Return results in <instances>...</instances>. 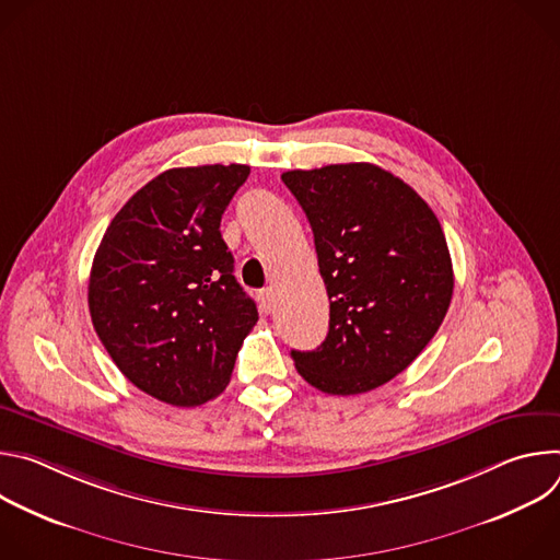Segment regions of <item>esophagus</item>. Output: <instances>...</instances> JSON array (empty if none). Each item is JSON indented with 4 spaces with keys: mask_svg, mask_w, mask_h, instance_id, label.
Segmentation results:
<instances>
[{
    "mask_svg": "<svg viewBox=\"0 0 560 560\" xmlns=\"http://www.w3.org/2000/svg\"><path fill=\"white\" fill-rule=\"evenodd\" d=\"M259 303H261V310H264V312H272L275 305H277L275 290H272V288H266V290L259 294Z\"/></svg>",
    "mask_w": 560,
    "mask_h": 560,
    "instance_id": "esophagus-1",
    "label": "esophagus"
}]
</instances>
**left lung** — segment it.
Here are the masks:
<instances>
[{
	"label": "left lung",
	"mask_w": 560,
	"mask_h": 560,
	"mask_svg": "<svg viewBox=\"0 0 560 560\" xmlns=\"http://www.w3.org/2000/svg\"><path fill=\"white\" fill-rule=\"evenodd\" d=\"M281 179L310 221L330 296L326 341L290 357L326 394L370 392L404 372L443 324L454 290L443 228L406 182L374 164Z\"/></svg>",
	"instance_id": "8db88e82"
}]
</instances>
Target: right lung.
<instances>
[{
    "instance_id": "obj_1",
    "label": "right lung",
    "mask_w": 560,
    "mask_h": 560,
    "mask_svg": "<svg viewBox=\"0 0 560 560\" xmlns=\"http://www.w3.org/2000/svg\"><path fill=\"white\" fill-rule=\"evenodd\" d=\"M248 175L242 164L162 173L126 201L95 253V332L121 374L164 404L195 408L221 394L259 318L219 230Z\"/></svg>"
}]
</instances>
